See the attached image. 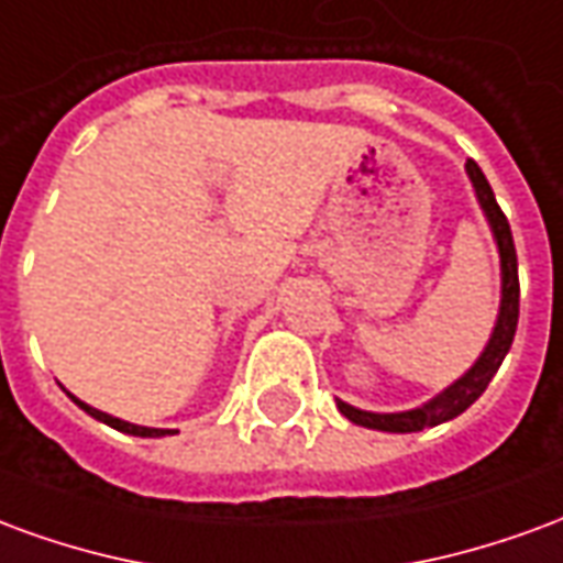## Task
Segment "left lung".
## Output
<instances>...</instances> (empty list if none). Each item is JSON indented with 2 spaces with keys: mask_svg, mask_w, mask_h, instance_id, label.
Instances as JSON below:
<instances>
[{
  "mask_svg": "<svg viewBox=\"0 0 563 563\" xmlns=\"http://www.w3.org/2000/svg\"><path fill=\"white\" fill-rule=\"evenodd\" d=\"M467 177H471L473 189H476V201L485 210V220L492 225L495 234L497 253H500V310H497V322L492 338L485 343L483 355L473 362V367L459 377L449 389H443L437 398H431L416 410H404V413H371V410H358L353 404L338 398V410H341L350 422L362 424V428H374V431H391V434H413L422 428H434L440 422H449L461 416L471 407L497 374L500 362L507 358L512 338H516V325H519V258H516V244H512V232L504 217V210L497 208V198L492 186L485 180L483 168L473 159H467Z\"/></svg>",
  "mask_w": 563,
  "mask_h": 563,
  "instance_id": "1",
  "label": "left lung"
}]
</instances>
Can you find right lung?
I'll list each match as a JSON object with an SVG mask.
<instances>
[{
    "mask_svg": "<svg viewBox=\"0 0 563 563\" xmlns=\"http://www.w3.org/2000/svg\"><path fill=\"white\" fill-rule=\"evenodd\" d=\"M68 398L78 404L84 413H90L92 419H99V422L111 424V428H117V431H123V434H135V437H165V434H174V431H168V428H144V424L123 422V419H117V416H108V413H102V410H96V407H90V404H84V401H80V398H75L71 391H68Z\"/></svg>",
    "mask_w": 563,
    "mask_h": 563,
    "instance_id": "obj_1",
    "label": "right lung"
}]
</instances>
